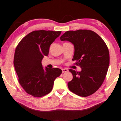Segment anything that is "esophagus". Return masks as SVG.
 <instances>
[{
	"label": "esophagus",
	"mask_w": 121,
	"mask_h": 121,
	"mask_svg": "<svg viewBox=\"0 0 121 121\" xmlns=\"http://www.w3.org/2000/svg\"><path fill=\"white\" fill-rule=\"evenodd\" d=\"M62 73H65V72H68V69L66 68H64V69H62Z\"/></svg>",
	"instance_id": "34e87169"
}]
</instances>
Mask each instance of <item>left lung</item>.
<instances>
[{"mask_svg":"<svg viewBox=\"0 0 121 121\" xmlns=\"http://www.w3.org/2000/svg\"><path fill=\"white\" fill-rule=\"evenodd\" d=\"M73 44V60L82 68L81 72L69 69L73 79L68 83L70 91L87 97L97 91L104 82L109 65V53L102 38L91 30L67 31L60 38Z\"/></svg>","mask_w":121,"mask_h":121,"instance_id":"obj_1","label":"left lung"}]
</instances>
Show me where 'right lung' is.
<instances>
[{"label":"right lung","instance_id":"add662e5","mask_svg":"<svg viewBox=\"0 0 121 121\" xmlns=\"http://www.w3.org/2000/svg\"><path fill=\"white\" fill-rule=\"evenodd\" d=\"M61 31L34 30L20 40L16 47L14 65L18 81L24 90L35 97L51 92L54 81L62 73L57 68L43 69L42 59L49 53V47Z\"/></svg>","mask_w":121,"mask_h":121}]
</instances>
